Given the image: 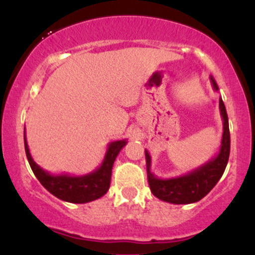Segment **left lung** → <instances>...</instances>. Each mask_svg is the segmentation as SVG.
I'll return each mask as SVG.
<instances>
[{"mask_svg":"<svg viewBox=\"0 0 255 255\" xmlns=\"http://www.w3.org/2000/svg\"><path fill=\"white\" fill-rule=\"evenodd\" d=\"M211 84L213 90L218 91V86L215 79L211 76ZM220 112L223 121V134L221 140L220 150L217 155L213 156L211 160L199 166L190 173L184 174L176 177L169 179H160L156 177L150 171L151 158L148 150L145 149V161H146V174H148V182L151 192L155 197L161 201L169 202L175 205L194 204L200 201L215 187L218 180L225 173L227 166L228 158H230L231 137L230 127H228V116L226 111L225 104L222 99H220Z\"/></svg>","mask_w":255,"mask_h":255,"instance_id":"left-lung-1","label":"left lung"}]
</instances>
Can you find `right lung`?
<instances>
[{
    "mask_svg": "<svg viewBox=\"0 0 255 255\" xmlns=\"http://www.w3.org/2000/svg\"><path fill=\"white\" fill-rule=\"evenodd\" d=\"M127 144V140H115L107 146L104 161L96 170L86 174V175H68V174H59L53 175L48 171L43 170L34 160L29 153L27 139H25L24 128V148L28 161L32 168L35 177L39 180L40 184L48 190L50 194L63 201L71 204H86L94 200L104 196L110 189L112 175V166L117 158L121 149Z\"/></svg>",
    "mask_w": 255,
    "mask_h": 255,
    "instance_id": "add662e5",
    "label": "right lung"
}]
</instances>
